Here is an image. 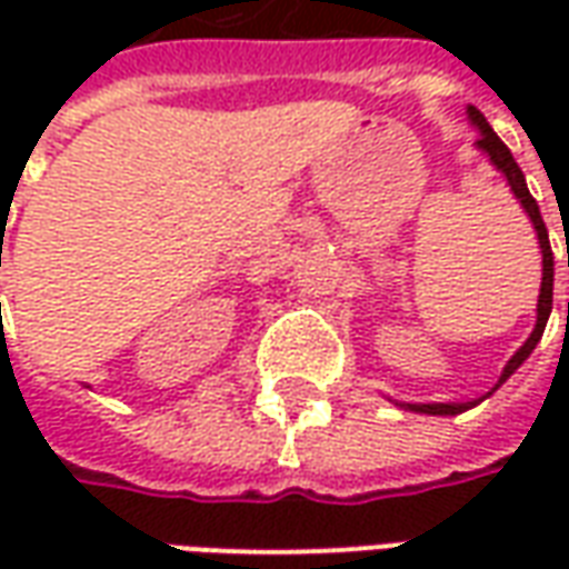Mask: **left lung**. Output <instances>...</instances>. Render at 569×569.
Masks as SVG:
<instances>
[{"label":"left lung","instance_id":"left-lung-1","mask_svg":"<svg viewBox=\"0 0 569 569\" xmlns=\"http://www.w3.org/2000/svg\"><path fill=\"white\" fill-rule=\"evenodd\" d=\"M469 118H472V124L481 130V137H478V149L488 151V158L497 163V170L506 173V179H509V186H512L515 191V198L521 200V207H525L527 216H530V222H533V228H537L539 249H542V289H539V305H537V329H533V335L527 338L525 347L509 359V366L502 369V378H500L502 383L515 369H518V366H521V362H525L527 357H530V353H533V347H537V341L542 338V332H546V322H549V313H551V280H555V261H551V243H549V231H546V222H542V216H539V207H537V200H533V194L527 191L525 173H521V167L515 163L512 151L506 149V142L490 130L488 118L481 116L476 106H469ZM500 383H497V387H500ZM408 408H411V411H420V415H460V411H466V408H472V402H463V406H445V402H439V406H408Z\"/></svg>","mask_w":569,"mask_h":569}]
</instances>
